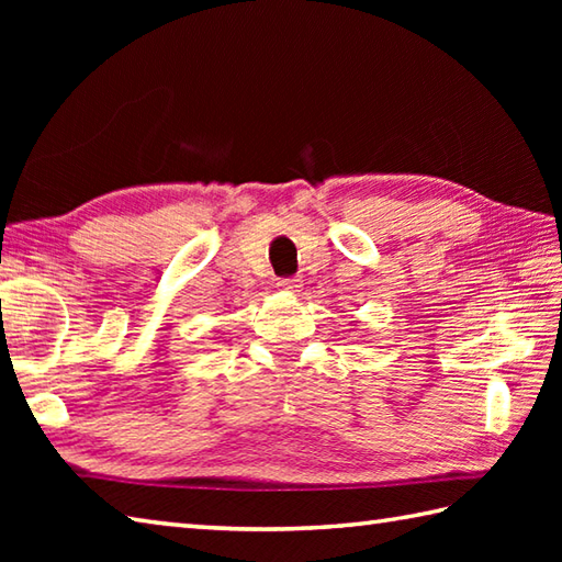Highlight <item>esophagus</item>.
I'll return each mask as SVG.
<instances>
[{
  "label": "esophagus",
  "mask_w": 562,
  "mask_h": 562,
  "mask_svg": "<svg viewBox=\"0 0 562 562\" xmlns=\"http://www.w3.org/2000/svg\"><path fill=\"white\" fill-rule=\"evenodd\" d=\"M278 288L282 290V292H288V294H296L302 290V280L300 278H282L280 282H278Z\"/></svg>",
  "instance_id": "esophagus-1"
}]
</instances>
